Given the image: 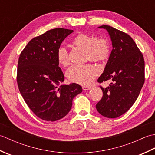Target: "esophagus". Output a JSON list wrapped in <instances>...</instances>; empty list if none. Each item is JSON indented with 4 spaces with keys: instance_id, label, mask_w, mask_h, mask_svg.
<instances>
[{
    "instance_id": "34e87169",
    "label": "esophagus",
    "mask_w": 155,
    "mask_h": 155,
    "mask_svg": "<svg viewBox=\"0 0 155 155\" xmlns=\"http://www.w3.org/2000/svg\"><path fill=\"white\" fill-rule=\"evenodd\" d=\"M83 91H88V90L91 89V87H88V86H83Z\"/></svg>"
}]
</instances>
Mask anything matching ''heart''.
<instances>
[{"mask_svg":"<svg viewBox=\"0 0 155 155\" xmlns=\"http://www.w3.org/2000/svg\"><path fill=\"white\" fill-rule=\"evenodd\" d=\"M72 44L86 51L87 58L93 62H100L106 59L110 52L109 44L105 38H95L93 36L81 33L72 40ZM58 63L62 67H67L70 63L67 51L60 47L57 52ZM98 74V70L91 64H75L67 71L69 80L81 84H88L93 81Z\"/></svg>","mask_w":155,"mask_h":155,"instance_id":"b5f03b06","label":"heart"}]
</instances>
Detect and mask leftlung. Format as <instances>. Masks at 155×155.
<instances>
[{
	"mask_svg": "<svg viewBox=\"0 0 155 155\" xmlns=\"http://www.w3.org/2000/svg\"><path fill=\"white\" fill-rule=\"evenodd\" d=\"M110 36L113 50L98 83H111L101 88L103 96L96 104L103 117L114 118L130 109L137 99L144 83L143 56L129 35L110 26L103 25Z\"/></svg>",
	"mask_w": 155,
	"mask_h": 155,
	"instance_id": "obj_1",
	"label": "left lung"
}]
</instances>
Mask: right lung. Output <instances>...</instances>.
Returning a JSON list of instances; mask_svg holds the SVG:
<instances>
[{
  "label": "right lung",
  "mask_w": 155,
  "mask_h": 155,
  "mask_svg": "<svg viewBox=\"0 0 155 155\" xmlns=\"http://www.w3.org/2000/svg\"><path fill=\"white\" fill-rule=\"evenodd\" d=\"M72 30L54 28L32 38L20 54L18 89L30 109L47 121L61 119L71 110L72 100L83 91L76 83L61 84L64 76L58 67L57 52Z\"/></svg>",
  "instance_id": "1"
}]
</instances>
